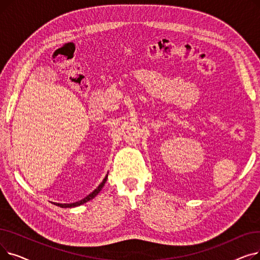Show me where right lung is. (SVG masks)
<instances>
[{"mask_svg": "<svg viewBox=\"0 0 260 260\" xmlns=\"http://www.w3.org/2000/svg\"><path fill=\"white\" fill-rule=\"evenodd\" d=\"M106 179H107V175L105 176V178L103 179V181L99 184V186L97 188H95L94 190H92V192L89 195H87L83 199H81L80 201H77V202H74V203H56V204H57L58 207H61V208H75V207H79V206H81V204H83V203L93 199L95 196H97L100 193V190L102 189V187L104 186V184L106 182Z\"/></svg>", "mask_w": 260, "mask_h": 260, "instance_id": "obj_1", "label": "right lung"}]
</instances>
